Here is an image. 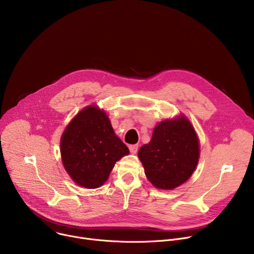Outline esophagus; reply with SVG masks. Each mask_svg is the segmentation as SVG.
<instances>
[{
	"label": "esophagus",
	"instance_id": "esophagus-1",
	"mask_svg": "<svg viewBox=\"0 0 254 254\" xmlns=\"http://www.w3.org/2000/svg\"><path fill=\"white\" fill-rule=\"evenodd\" d=\"M137 150H138V146L137 144H132V146H129V152L131 154H136L137 153Z\"/></svg>",
	"mask_w": 254,
	"mask_h": 254
}]
</instances>
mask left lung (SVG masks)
Listing matches in <instances>:
<instances>
[{
  "label": "left lung",
  "instance_id": "obj_1",
  "mask_svg": "<svg viewBox=\"0 0 254 254\" xmlns=\"http://www.w3.org/2000/svg\"><path fill=\"white\" fill-rule=\"evenodd\" d=\"M144 174L154 187L173 190L190 179L200 158L198 134L184 115L158 123L149 143L138 150Z\"/></svg>",
  "mask_w": 254,
  "mask_h": 254
}]
</instances>
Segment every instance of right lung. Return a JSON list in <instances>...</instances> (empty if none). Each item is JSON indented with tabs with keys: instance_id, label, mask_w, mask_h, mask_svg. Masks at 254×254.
<instances>
[{
	"instance_id": "1",
	"label": "right lung",
	"mask_w": 254,
	"mask_h": 254,
	"mask_svg": "<svg viewBox=\"0 0 254 254\" xmlns=\"http://www.w3.org/2000/svg\"><path fill=\"white\" fill-rule=\"evenodd\" d=\"M60 154L65 171L76 185L96 189L106 182L116 163L129 151L116 134L105 111L89 104L62 132Z\"/></svg>"
}]
</instances>
